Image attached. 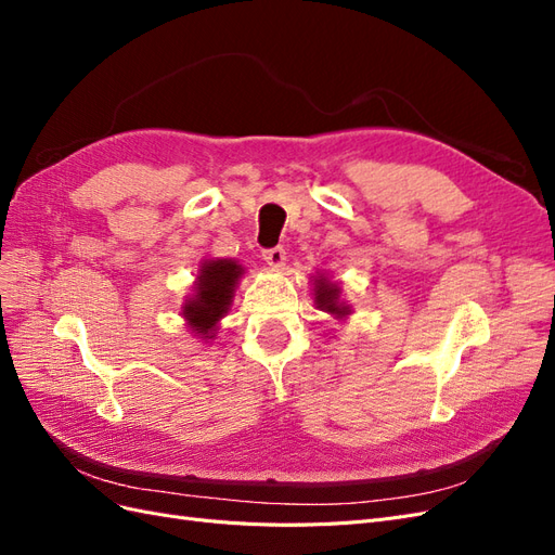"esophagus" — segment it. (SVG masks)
<instances>
[{
    "label": "esophagus",
    "instance_id": "obj_1",
    "mask_svg": "<svg viewBox=\"0 0 555 555\" xmlns=\"http://www.w3.org/2000/svg\"><path fill=\"white\" fill-rule=\"evenodd\" d=\"M263 261L271 266V268H282L284 261H287V251L284 247H273V249H266L263 251Z\"/></svg>",
    "mask_w": 555,
    "mask_h": 555
}]
</instances>
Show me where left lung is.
Listing matches in <instances>:
<instances>
[{
  "label": "left lung",
  "instance_id": "obj_1",
  "mask_svg": "<svg viewBox=\"0 0 555 555\" xmlns=\"http://www.w3.org/2000/svg\"><path fill=\"white\" fill-rule=\"evenodd\" d=\"M312 296H314V308L331 314L338 322L351 314V306L343 298V282L331 280L326 273H314L312 278Z\"/></svg>",
  "mask_w": 555,
  "mask_h": 555
}]
</instances>
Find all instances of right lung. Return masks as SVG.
<instances>
[{
  "mask_svg": "<svg viewBox=\"0 0 555 555\" xmlns=\"http://www.w3.org/2000/svg\"><path fill=\"white\" fill-rule=\"evenodd\" d=\"M243 275L245 266H241L236 259L201 261L192 294L184 296V304L180 308L184 326L192 331L194 338H201L204 343L215 340L220 322L231 310Z\"/></svg>",
  "mask_w": 555,
  "mask_h": 555,
  "instance_id": "1",
  "label": "right lung"
}]
</instances>
